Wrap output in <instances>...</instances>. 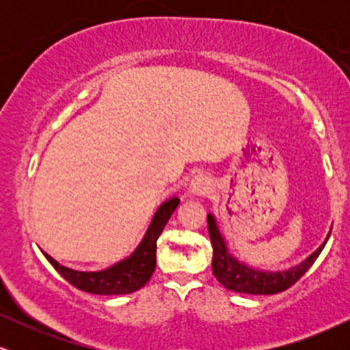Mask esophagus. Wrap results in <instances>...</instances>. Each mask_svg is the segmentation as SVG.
I'll return each instance as SVG.
<instances>
[{"label": "esophagus", "instance_id": "1", "mask_svg": "<svg viewBox=\"0 0 350 350\" xmlns=\"http://www.w3.org/2000/svg\"><path fill=\"white\" fill-rule=\"evenodd\" d=\"M211 187H212L211 179H208L207 176L199 174V176H196L191 183H189L187 191H189V196H191V198H200V196H206L207 192L211 191Z\"/></svg>", "mask_w": 350, "mask_h": 350}]
</instances>
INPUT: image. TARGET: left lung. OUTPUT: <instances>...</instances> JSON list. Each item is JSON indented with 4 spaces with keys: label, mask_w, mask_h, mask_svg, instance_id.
Masks as SVG:
<instances>
[{
    "label": "left lung",
    "mask_w": 350,
    "mask_h": 350,
    "mask_svg": "<svg viewBox=\"0 0 350 350\" xmlns=\"http://www.w3.org/2000/svg\"><path fill=\"white\" fill-rule=\"evenodd\" d=\"M207 226L212 248H214L212 273H214L217 281L224 284L227 290L245 293V295H275V293L288 290L291 284H295L311 268V265L316 262L319 253L323 252L324 245L327 243L329 235H331V232H329L326 240L319 245V248L312 252L301 263L288 268V270L273 271L252 267L247 262L237 258L234 253L230 252L228 242L224 237L222 230H220V226L214 214H207Z\"/></svg>",
    "instance_id": "1"
}]
</instances>
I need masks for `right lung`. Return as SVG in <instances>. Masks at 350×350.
<instances>
[{
    "mask_svg": "<svg viewBox=\"0 0 350 350\" xmlns=\"http://www.w3.org/2000/svg\"><path fill=\"white\" fill-rule=\"evenodd\" d=\"M179 206V198L166 199L156 208L150 226L144 232L142 242L135 248L126 258L120 260L111 265V267L103 268L97 271H80L74 268L64 267L57 260L52 258L46 252L47 262L55 268V271L62 276L64 280L69 281L79 290L85 293H94V295H128L139 288H143L151 278L152 271L156 268V240L161 235L166 227L167 220L171 219L172 212Z\"/></svg>",
    "mask_w": 350,
    "mask_h": 350,
    "instance_id": "right-lung-1",
    "label": "right lung"
}]
</instances>
